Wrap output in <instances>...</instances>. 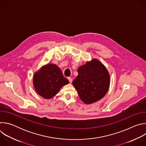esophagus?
Listing matches in <instances>:
<instances>
[{"mask_svg": "<svg viewBox=\"0 0 146 146\" xmlns=\"http://www.w3.org/2000/svg\"><path fill=\"white\" fill-rule=\"evenodd\" d=\"M68 80H69V82H70V83H72V82L73 80H72V78L71 77H68Z\"/></svg>", "mask_w": 146, "mask_h": 146, "instance_id": "obj_1", "label": "esophagus"}]
</instances>
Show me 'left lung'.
Here are the masks:
<instances>
[{
	"mask_svg": "<svg viewBox=\"0 0 146 146\" xmlns=\"http://www.w3.org/2000/svg\"><path fill=\"white\" fill-rule=\"evenodd\" d=\"M77 72L78 74L72 84L83 102L88 105L105 96L110 86V75L99 60L87 62Z\"/></svg>",
	"mask_w": 146,
	"mask_h": 146,
	"instance_id": "8db88e82",
	"label": "left lung"
}]
</instances>
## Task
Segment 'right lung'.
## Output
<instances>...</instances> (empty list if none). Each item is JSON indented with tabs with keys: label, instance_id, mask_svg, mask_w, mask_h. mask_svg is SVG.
Returning a JSON list of instances; mask_svg holds the SVG:
<instances>
[{
	"label": "right lung",
	"instance_id": "1",
	"mask_svg": "<svg viewBox=\"0 0 146 146\" xmlns=\"http://www.w3.org/2000/svg\"><path fill=\"white\" fill-rule=\"evenodd\" d=\"M33 83L36 91L40 96L45 99H51L62 87L68 84L69 81L64 77L56 65L49 64L34 74Z\"/></svg>",
	"mask_w": 146,
	"mask_h": 146
}]
</instances>
